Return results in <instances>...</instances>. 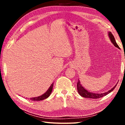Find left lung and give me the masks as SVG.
<instances>
[{
    "instance_id": "1",
    "label": "left lung",
    "mask_w": 125,
    "mask_h": 125,
    "mask_svg": "<svg viewBox=\"0 0 125 125\" xmlns=\"http://www.w3.org/2000/svg\"><path fill=\"white\" fill-rule=\"evenodd\" d=\"M108 36L111 42L113 43V44H114V45L116 47H117L118 48H119L120 47H118V45L116 43V42L115 40V38H114V36H113V35L112 34V33L111 32H108ZM117 83L116 84V85L114 86V87L111 89L109 90L108 92L104 93H93L92 92H90L89 91L87 90L86 89H85L83 86L82 85V84H80V80L78 79V82L77 83V91L79 94L80 95V96L82 97H84V98H90V99H98V98H102V97L106 96L107 94H108L109 93H111L112 91H113L114 89L115 88L116 86L117 85Z\"/></svg>"
}]
</instances>
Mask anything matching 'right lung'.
I'll return each mask as SVG.
<instances>
[{
    "label": "right lung",
    "mask_w": 125,
    "mask_h": 125,
    "mask_svg": "<svg viewBox=\"0 0 125 125\" xmlns=\"http://www.w3.org/2000/svg\"><path fill=\"white\" fill-rule=\"evenodd\" d=\"M53 83H52L51 84V85L50 86V88H48V89L47 91H46V92L44 93L43 94H42V95H40L37 97H35V98H31L30 99V100H32V101H40V100H43L44 99H47L50 96V94H51V93L52 92V89H53Z\"/></svg>",
    "instance_id": "add662e5"
}]
</instances>
